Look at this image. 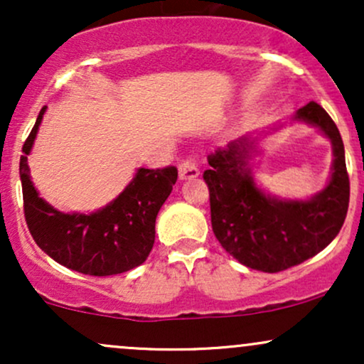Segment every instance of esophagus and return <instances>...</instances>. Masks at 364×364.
I'll use <instances>...</instances> for the list:
<instances>
[{
  "instance_id": "1",
  "label": "esophagus",
  "mask_w": 364,
  "mask_h": 364,
  "mask_svg": "<svg viewBox=\"0 0 364 364\" xmlns=\"http://www.w3.org/2000/svg\"><path fill=\"white\" fill-rule=\"evenodd\" d=\"M178 169H179V179H193L200 174L198 166H196V162L191 157L185 159V161L179 164Z\"/></svg>"
}]
</instances>
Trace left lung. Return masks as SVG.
Segmentation results:
<instances>
[{"mask_svg": "<svg viewBox=\"0 0 364 364\" xmlns=\"http://www.w3.org/2000/svg\"><path fill=\"white\" fill-rule=\"evenodd\" d=\"M294 121L313 124L332 141L328 185L310 200H281L255 183L250 159L257 139L241 136L208 156L203 173L210 193V220L223 248L237 262L262 272H281L315 257L339 235L349 207L344 144L323 107L310 102Z\"/></svg>", "mask_w": 364, "mask_h": 364, "instance_id": "left-lung-1", "label": "left lung"}]
</instances>
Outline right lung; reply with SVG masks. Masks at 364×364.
Listing matches in <instances>:
<instances>
[{"mask_svg": "<svg viewBox=\"0 0 364 364\" xmlns=\"http://www.w3.org/2000/svg\"><path fill=\"white\" fill-rule=\"evenodd\" d=\"M41 109L20 157L23 214L32 237L53 260L80 274L114 275L147 260L156 240V217L178 179V169L136 171L118 198L92 214H65L43 200L31 181L27 156L34 145Z\"/></svg>", "mask_w": 364, "mask_h": 364, "instance_id": "obj_1", "label": "right lung"}]
</instances>
